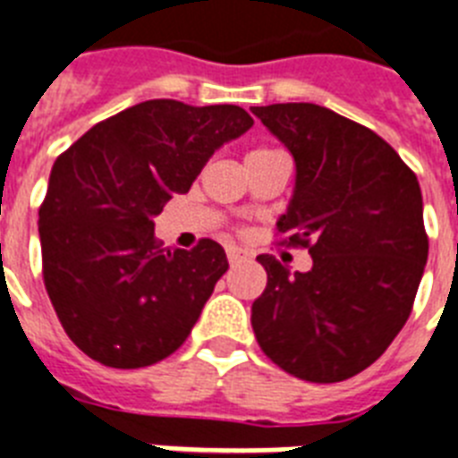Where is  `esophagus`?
I'll list each match as a JSON object with an SVG mask.
<instances>
[{
  "label": "esophagus",
  "mask_w": 458,
  "mask_h": 458,
  "mask_svg": "<svg viewBox=\"0 0 458 458\" xmlns=\"http://www.w3.org/2000/svg\"><path fill=\"white\" fill-rule=\"evenodd\" d=\"M226 259H229V264L243 262V259H245V252H243V250H238V248H233V245H229V248H226Z\"/></svg>",
  "instance_id": "1"
}]
</instances>
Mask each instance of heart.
<instances>
[{"mask_svg":"<svg viewBox=\"0 0 458 458\" xmlns=\"http://www.w3.org/2000/svg\"><path fill=\"white\" fill-rule=\"evenodd\" d=\"M264 152H269V149H257V152H252V154H264Z\"/></svg>","mask_w":458,"mask_h":458,"instance_id":"b5f03b06","label":"heart"}]
</instances>
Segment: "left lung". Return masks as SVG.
Returning a JSON list of instances; mask_svg holds the SVG:
<instances>
[{
	"instance_id": "left-lung-1",
	"label": "left lung",
	"mask_w": 458,
	"mask_h": 458,
	"mask_svg": "<svg viewBox=\"0 0 458 458\" xmlns=\"http://www.w3.org/2000/svg\"><path fill=\"white\" fill-rule=\"evenodd\" d=\"M252 114L297 165L283 243L309 248L311 271L259 255L257 344L281 369L335 384L369 368L411 313L428 259L417 175L386 140L327 107L283 102Z\"/></svg>"
}]
</instances>
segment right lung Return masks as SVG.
I'll return each instance as SVG.
<instances>
[{"label":"right lung","mask_w":458,"mask_h":458,"mask_svg":"<svg viewBox=\"0 0 458 458\" xmlns=\"http://www.w3.org/2000/svg\"><path fill=\"white\" fill-rule=\"evenodd\" d=\"M252 123L236 105L147 100L55 158L39 208L41 271L58 320L86 356L138 369L182 346L229 262L210 238L191 250L164 248L154 217Z\"/></svg>","instance_id":"1"}]
</instances>
